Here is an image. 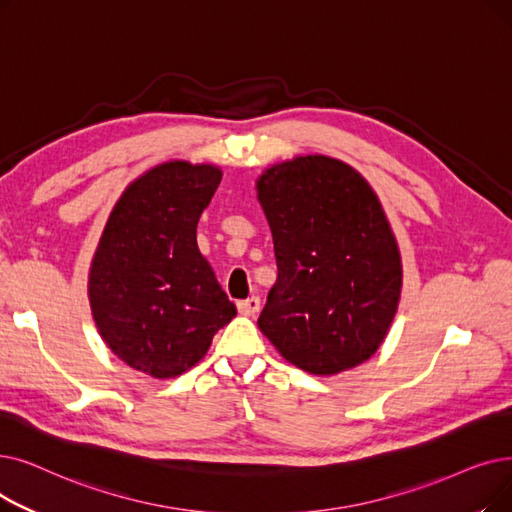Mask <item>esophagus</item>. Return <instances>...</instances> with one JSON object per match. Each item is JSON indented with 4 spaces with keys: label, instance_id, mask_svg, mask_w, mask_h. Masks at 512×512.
<instances>
[{
    "label": "esophagus",
    "instance_id": "esophagus-1",
    "mask_svg": "<svg viewBox=\"0 0 512 512\" xmlns=\"http://www.w3.org/2000/svg\"><path fill=\"white\" fill-rule=\"evenodd\" d=\"M259 305H261L259 297H249V299H242V301L236 303V307H238L242 316H255L259 311Z\"/></svg>",
    "mask_w": 512,
    "mask_h": 512
}]
</instances>
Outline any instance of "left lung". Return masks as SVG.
<instances>
[{
  "label": "left lung",
  "mask_w": 512,
  "mask_h": 512,
  "mask_svg": "<svg viewBox=\"0 0 512 512\" xmlns=\"http://www.w3.org/2000/svg\"><path fill=\"white\" fill-rule=\"evenodd\" d=\"M257 198L278 265L261 332L309 374L366 362L402 295V257L379 196L347 163L305 154L265 169Z\"/></svg>",
  "instance_id": "left-lung-1"
}]
</instances>
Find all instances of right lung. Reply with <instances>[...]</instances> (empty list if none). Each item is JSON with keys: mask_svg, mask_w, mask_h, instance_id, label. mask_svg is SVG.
Instances as JSON below:
<instances>
[{"mask_svg": "<svg viewBox=\"0 0 512 512\" xmlns=\"http://www.w3.org/2000/svg\"><path fill=\"white\" fill-rule=\"evenodd\" d=\"M221 182L215 165L169 161L131 182L92 259V316L119 360L173 379L205 358L236 305L198 251L196 226Z\"/></svg>", "mask_w": 512, "mask_h": 512, "instance_id": "1", "label": "right lung"}]
</instances>
